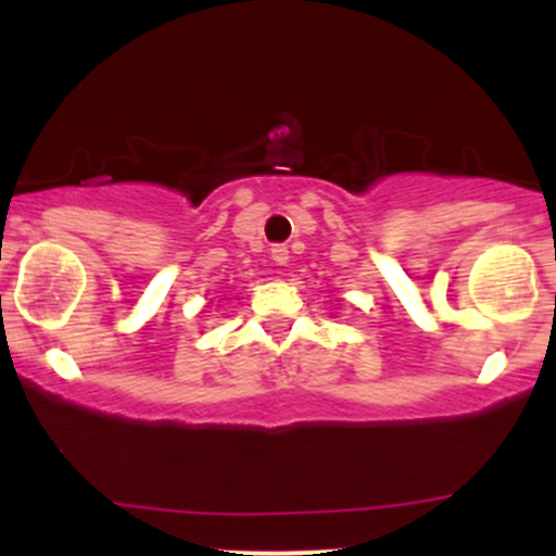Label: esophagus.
Listing matches in <instances>:
<instances>
[{
  "instance_id": "34e87169",
  "label": "esophagus",
  "mask_w": 556,
  "mask_h": 556,
  "mask_svg": "<svg viewBox=\"0 0 556 556\" xmlns=\"http://www.w3.org/2000/svg\"><path fill=\"white\" fill-rule=\"evenodd\" d=\"M288 257H290V250L285 244H274L271 247V261L277 263V266H285V263H288Z\"/></svg>"
}]
</instances>
